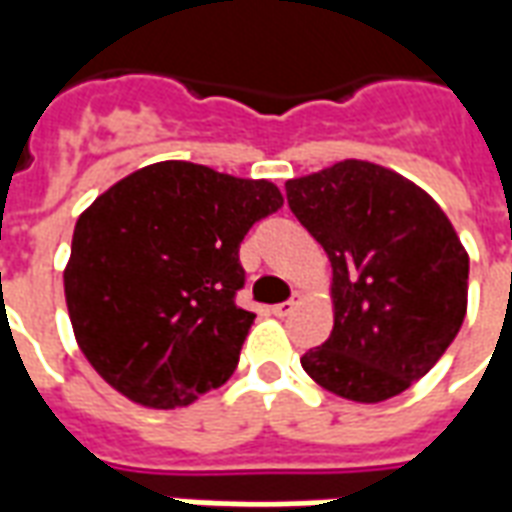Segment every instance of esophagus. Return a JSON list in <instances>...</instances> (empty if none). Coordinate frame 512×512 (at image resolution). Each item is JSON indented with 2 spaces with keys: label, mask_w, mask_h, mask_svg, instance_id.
<instances>
[{
  "label": "esophagus",
  "mask_w": 512,
  "mask_h": 512,
  "mask_svg": "<svg viewBox=\"0 0 512 512\" xmlns=\"http://www.w3.org/2000/svg\"><path fill=\"white\" fill-rule=\"evenodd\" d=\"M296 304H299V301H296V299L282 301V304H274V307H271V312H274L277 318H285V315H290V312L296 310Z\"/></svg>",
  "instance_id": "1"
}]
</instances>
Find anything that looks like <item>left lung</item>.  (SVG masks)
<instances>
[{
    "mask_svg": "<svg viewBox=\"0 0 512 512\" xmlns=\"http://www.w3.org/2000/svg\"><path fill=\"white\" fill-rule=\"evenodd\" d=\"M285 191L332 263L334 329L301 367L356 403L406 392L466 315L469 255L447 213L417 183L356 158L288 180Z\"/></svg>",
    "mask_w": 512,
    "mask_h": 512,
    "instance_id": "8db88e82",
    "label": "left lung"
}]
</instances>
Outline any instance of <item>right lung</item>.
<instances>
[{
    "mask_svg": "<svg viewBox=\"0 0 512 512\" xmlns=\"http://www.w3.org/2000/svg\"><path fill=\"white\" fill-rule=\"evenodd\" d=\"M282 208L268 180L158 161L117 180L79 216L65 301L76 343L139 406H189L233 376L252 312L238 249Z\"/></svg>",
    "mask_w": 512,
    "mask_h": 512,
    "instance_id": "obj_1",
    "label": "right lung"
}]
</instances>
